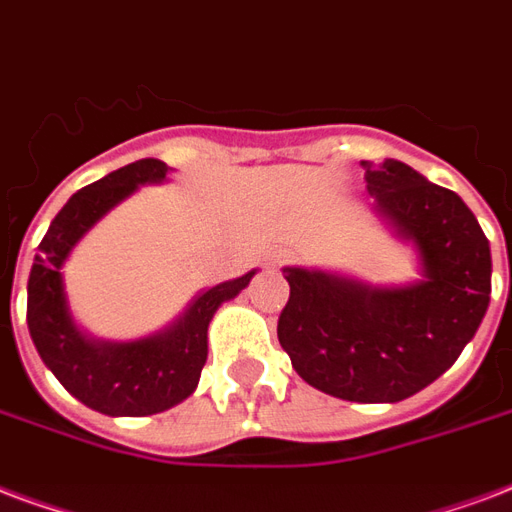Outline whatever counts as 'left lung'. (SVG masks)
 Here are the masks:
<instances>
[{
	"instance_id": "1",
	"label": "left lung",
	"mask_w": 512,
	"mask_h": 512,
	"mask_svg": "<svg viewBox=\"0 0 512 512\" xmlns=\"http://www.w3.org/2000/svg\"><path fill=\"white\" fill-rule=\"evenodd\" d=\"M375 215L418 259V280L372 286L286 267L278 340L305 383L348 402H402L440 378L489 310L491 248L459 194L397 159L361 161Z\"/></svg>"
}]
</instances>
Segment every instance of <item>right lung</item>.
<instances>
[{
	"mask_svg": "<svg viewBox=\"0 0 512 512\" xmlns=\"http://www.w3.org/2000/svg\"><path fill=\"white\" fill-rule=\"evenodd\" d=\"M167 175L164 161L140 159L72 194L42 237L26 286V324L40 359L72 397L105 416H153L191 397L207 361L215 310L256 275L251 270L199 291L172 324L140 340H99L75 324L64 288L72 248L137 188L164 183Z\"/></svg>",
	"mask_w": 512,
	"mask_h": 512,
	"instance_id": "obj_1",
	"label": "right lung"
}]
</instances>
